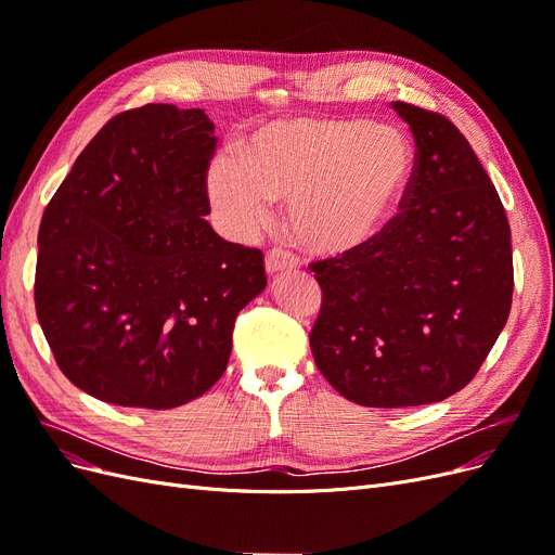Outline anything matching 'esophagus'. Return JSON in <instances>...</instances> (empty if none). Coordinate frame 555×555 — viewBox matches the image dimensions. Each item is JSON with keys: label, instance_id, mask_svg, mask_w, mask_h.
Returning <instances> with one entry per match:
<instances>
[{"label": "esophagus", "instance_id": "obj_1", "mask_svg": "<svg viewBox=\"0 0 555 555\" xmlns=\"http://www.w3.org/2000/svg\"><path fill=\"white\" fill-rule=\"evenodd\" d=\"M296 266H298V259L287 249L275 247V249H271L266 255V271L271 273V275L280 273V271H294Z\"/></svg>", "mask_w": 555, "mask_h": 555}]
</instances>
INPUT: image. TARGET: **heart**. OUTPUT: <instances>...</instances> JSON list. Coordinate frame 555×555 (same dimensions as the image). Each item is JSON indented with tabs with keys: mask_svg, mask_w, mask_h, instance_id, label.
<instances>
[{
	"mask_svg": "<svg viewBox=\"0 0 555 555\" xmlns=\"http://www.w3.org/2000/svg\"><path fill=\"white\" fill-rule=\"evenodd\" d=\"M414 173L405 133L359 117H289L255 131L243 159L217 157L208 194L231 231L266 224L289 201L292 236L317 255H345L391 222Z\"/></svg>",
	"mask_w": 555,
	"mask_h": 555,
	"instance_id": "1",
	"label": "heart"
}]
</instances>
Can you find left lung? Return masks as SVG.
Returning <instances> with one entry per match:
<instances>
[{
	"mask_svg": "<svg viewBox=\"0 0 555 555\" xmlns=\"http://www.w3.org/2000/svg\"><path fill=\"white\" fill-rule=\"evenodd\" d=\"M393 108L416 143L400 210L373 241L310 263L322 287L314 363L363 408L461 391L507 324L514 292L509 222L475 150L442 113Z\"/></svg>",
	"mask_w": 555,
	"mask_h": 555,
	"instance_id": "left-lung-1",
	"label": "left lung"
}]
</instances>
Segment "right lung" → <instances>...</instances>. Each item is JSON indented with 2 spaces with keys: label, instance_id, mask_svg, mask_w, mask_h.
Wrapping results in <instances>:
<instances>
[{
  "label": "right lung",
  "instance_id": "obj_1",
  "mask_svg": "<svg viewBox=\"0 0 555 555\" xmlns=\"http://www.w3.org/2000/svg\"><path fill=\"white\" fill-rule=\"evenodd\" d=\"M215 125L145 104L96 131L43 210L37 317L66 379L122 408L171 410L220 379L263 255L204 220Z\"/></svg>",
  "mask_w": 555,
  "mask_h": 555
}]
</instances>
